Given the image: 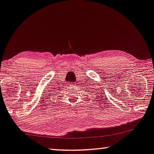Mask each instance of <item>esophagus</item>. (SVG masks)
<instances>
[{
    "instance_id": "esophagus-1",
    "label": "esophagus",
    "mask_w": 154,
    "mask_h": 154,
    "mask_svg": "<svg viewBox=\"0 0 154 154\" xmlns=\"http://www.w3.org/2000/svg\"><path fill=\"white\" fill-rule=\"evenodd\" d=\"M70 86L71 87H73V88H75V87L77 86V84H75V83H71V84H70Z\"/></svg>"
}]
</instances>
